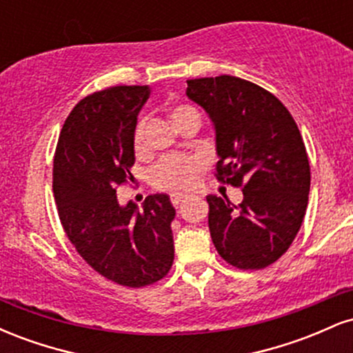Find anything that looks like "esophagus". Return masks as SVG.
<instances>
[{
    "label": "esophagus",
    "instance_id": "esophagus-1",
    "mask_svg": "<svg viewBox=\"0 0 353 353\" xmlns=\"http://www.w3.org/2000/svg\"><path fill=\"white\" fill-rule=\"evenodd\" d=\"M185 197H188V196H184V194H172V196H171V202L177 208V205H181L182 202H184Z\"/></svg>",
    "mask_w": 353,
    "mask_h": 353
}]
</instances>
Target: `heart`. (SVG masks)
<instances>
[{"mask_svg":"<svg viewBox=\"0 0 353 353\" xmlns=\"http://www.w3.org/2000/svg\"><path fill=\"white\" fill-rule=\"evenodd\" d=\"M189 117H199V112L188 104H179L172 108L171 119L174 125H179L182 121ZM132 145H134L136 154H143L145 149L144 143V121H139L134 129V137H132ZM204 159L201 156H169L164 157L154 165L151 172V181L154 188L168 192H182V190H190L197 184L202 169H204Z\"/></svg>","mask_w":353,"mask_h":353,"instance_id":"obj_1","label":"heart"}]
</instances>
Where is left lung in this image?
Listing matches in <instances>:
<instances>
[{"mask_svg":"<svg viewBox=\"0 0 353 353\" xmlns=\"http://www.w3.org/2000/svg\"><path fill=\"white\" fill-rule=\"evenodd\" d=\"M185 94L214 124L217 179L244 194L239 205L205 197L214 245L237 269H264L287 252L305 216L310 165L301 131L274 94L236 76L189 79Z\"/></svg>","mask_w":353,"mask_h":353,"instance_id":"8db88e82","label":"left lung"}]
</instances>
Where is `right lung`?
Returning <instances> with one entry per match:
<instances>
[{
	"instance_id": "right-lung-1",
	"label": "right lung",
	"mask_w": 353,
	"mask_h": 353,
	"mask_svg": "<svg viewBox=\"0 0 353 353\" xmlns=\"http://www.w3.org/2000/svg\"><path fill=\"white\" fill-rule=\"evenodd\" d=\"M149 86H114L76 104L61 129L52 192L71 244L96 272L125 287L165 277L174 261L168 194L145 197L143 209L121 205L116 188L134 179V129Z\"/></svg>"
}]
</instances>
